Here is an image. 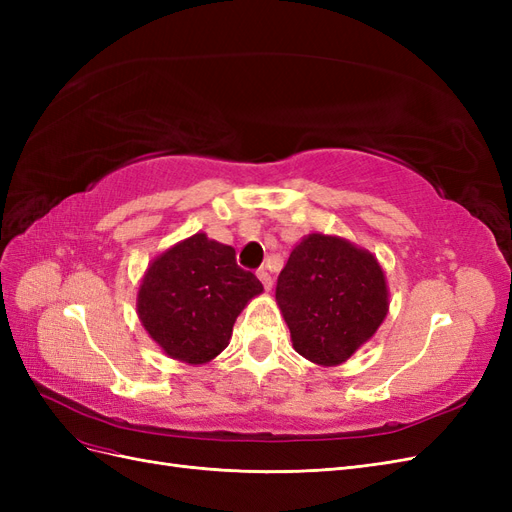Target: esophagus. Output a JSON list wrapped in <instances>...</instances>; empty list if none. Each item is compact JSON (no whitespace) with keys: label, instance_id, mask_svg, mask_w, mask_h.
Wrapping results in <instances>:
<instances>
[{"label":"esophagus","instance_id":"34e87169","mask_svg":"<svg viewBox=\"0 0 512 512\" xmlns=\"http://www.w3.org/2000/svg\"><path fill=\"white\" fill-rule=\"evenodd\" d=\"M256 275H258V280L262 282V286H265V290H271V286H273V280H271V273L262 267V269H258L256 271Z\"/></svg>","mask_w":512,"mask_h":512}]
</instances>
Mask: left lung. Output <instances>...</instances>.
Returning <instances> with one entry per match:
<instances>
[{"label": "left lung", "mask_w": 512, "mask_h": 512, "mask_svg": "<svg viewBox=\"0 0 512 512\" xmlns=\"http://www.w3.org/2000/svg\"><path fill=\"white\" fill-rule=\"evenodd\" d=\"M275 301L292 346L307 361H348L389 312L386 277L374 254L331 235H307L277 277Z\"/></svg>", "instance_id": "8db88e82"}]
</instances>
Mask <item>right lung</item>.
<instances>
[{"instance_id": "obj_1", "label": "right lung", "mask_w": 512, "mask_h": 512, "mask_svg": "<svg viewBox=\"0 0 512 512\" xmlns=\"http://www.w3.org/2000/svg\"><path fill=\"white\" fill-rule=\"evenodd\" d=\"M260 292L258 277L237 265L235 247L196 232L151 262L136 309L168 356L203 365L228 346L232 324Z\"/></svg>"}]
</instances>
